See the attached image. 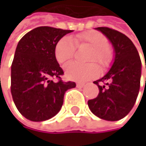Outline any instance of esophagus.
I'll return each mask as SVG.
<instances>
[{"instance_id": "obj_1", "label": "esophagus", "mask_w": 146, "mask_h": 146, "mask_svg": "<svg viewBox=\"0 0 146 146\" xmlns=\"http://www.w3.org/2000/svg\"><path fill=\"white\" fill-rule=\"evenodd\" d=\"M84 85H85V84H84V83H80V82L76 84L77 88H83V87H84Z\"/></svg>"}]
</instances>
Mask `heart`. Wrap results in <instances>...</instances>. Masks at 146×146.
I'll return each instance as SVG.
<instances>
[{"mask_svg":"<svg viewBox=\"0 0 146 146\" xmlns=\"http://www.w3.org/2000/svg\"><path fill=\"white\" fill-rule=\"evenodd\" d=\"M77 44H88L94 48V52L90 60L98 62L102 66H107L111 59V52L108 49L109 41L107 37L98 31H87L78 35L76 41L70 36L62 37L55 46V57L58 62L65 65L74 56ZM66 76L67 79L77 81H86L95 78L100 74L98 65L80 64L72 62L66 66Z\"/></svg>","mask_w":146,"mask_h":146,"instance_id":"b5f03b06","label":"heart"}]
</instances>
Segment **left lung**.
<instances>
[{"instance_id": "obj_1", "label": "left lung", "mask_w": 146, "mask_h": 146, "mask_svg": "<svg viewBox=\"0 0 146 146\" xmlns=\"http://www.w3.org/2000/svg\"><path fill=\"white\" fill-rule=\"evenodd\" d=\"M114 48L113 64L102 79L94 81L99 88L96 98L88 102L91 112L99 118L118 121L131 110L137 98L141 59L137 48L124 34L107 27H98ZM146 67V64H145ZM99 82L104 84L101 85Z\"/></svg>"}]
</instances>
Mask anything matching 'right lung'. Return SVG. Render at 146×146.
Instances as JSON below:
<instances>
[{
    "label": "right lung",
    "mask_w": 146,
    "mask_h": 146,
    "mask_svg": "<svg viewBox=\"0 0 146 146\" xmlns=\"http://www.w3.org/2000/svg\"><path fill=\"white\" fill-rule=\"evenodd\" d=\"M72 31L42 26L29 31L19 41L11 66V94L18 111L33 122L56 115L64 102L65 93L76 87L63 82L64 74L55 57V46ZM52 78L60 80L54 82Z\"/></svg>",
    "instance_id": "right-lung-1"
}]
</instances>
